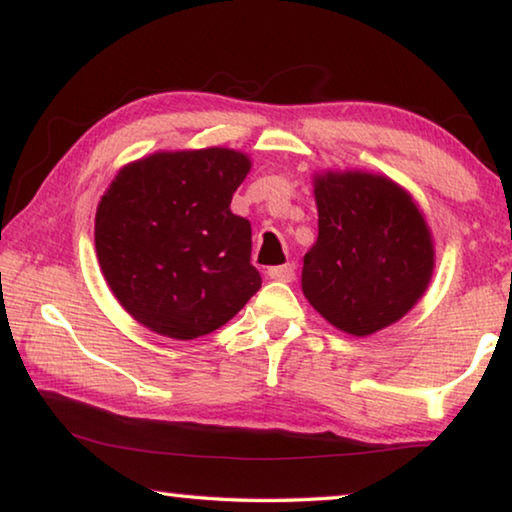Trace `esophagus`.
<instances>
[{
  "mask_svg": "<svg viewBox=\"0 0 512 512\" xmlns=\"http://www.w3.org/2000/svg\"><path fill=\"white\" fill-rule=\"evenodd\" d=\"M268 277L277 282H291L296 277V264H282L268 268Z\"/></svg>",
  "mask_w": 512,
  "mask_h": 512,
  "instance_id": "1",
  "label": "esophagus"
}]
</instances>
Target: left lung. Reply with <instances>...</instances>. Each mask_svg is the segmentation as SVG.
Segmentation results:
<instances>
[{
    "label": "left lung",
    "mask_w": 512,
    "mask_h": 512,
    "mask_svg": "<svg viewBox=\"0 0 512 512\" xmlns=\"http://www.w3.org/2000/svg\"><path fill=\"white\" fill-rule=\"evenodd\" d=\"M318 239L305 255L302 293L327 323L370 336L409 314L433 273V239L418 205L368 171L314 176Z\"/></svg>",
    "instance_id": "left-lung-1"
}]
</instances>
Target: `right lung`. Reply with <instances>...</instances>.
Wrapping results in <instances>:
<instances>
[{
    "label": "right lung",
    "mask_w": 512,
    "mask_h": 512,
    "mask_svg": "<svg viewBox=\"0 0 512 512\" xmlns=\"http://www.w3.org/2000/svg\"><path fill=\"white\" fill-rule=\"evenodd\" d=\"M250 171L241 151H160L126 164L101 196V273L137 323L169 339L205 336L262 287L250 223L230 201Z\"/></svg>",
    "instance_id": "add662e5"
}]
</instances>
